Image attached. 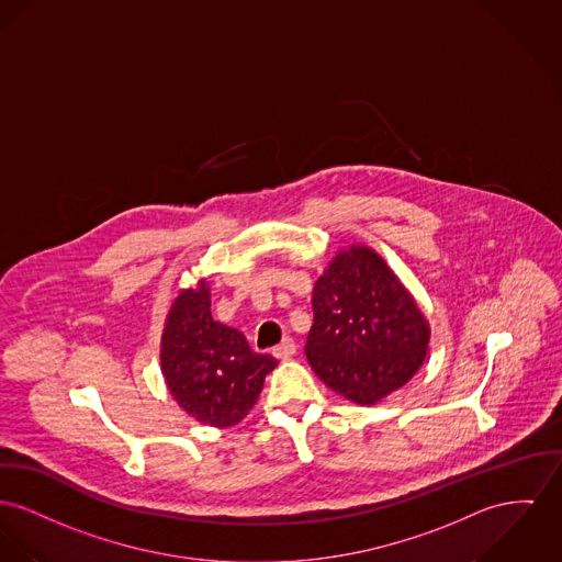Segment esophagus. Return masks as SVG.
<instances>
[{
    "instance_id": "obj_1",
    "label": "esophagus",
    "mask_w": 562,
    "mask_h": 562,
    "mask_svg": "<svg viewBox=\"0 0 562 562\" xmlns=\"http://www.w3.org/2000/svg\"><path fill=\"white\" fill-rule=\"evenodd\" d=\"M295 350H297V345H295V340L293 338H284L282 342L278 346H273V357H278V359H291L293 355H295Z\"/></svg>"
}]
</instances>
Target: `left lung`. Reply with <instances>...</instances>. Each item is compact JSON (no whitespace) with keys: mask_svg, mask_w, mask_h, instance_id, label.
Listing matches in <instances>:
<instances>
[{"mask_svg":"<svg viewBox=\"0 0 562 562\" xmlns=\"http://www.w3.org/2000/svg\"><path fill=\"white\" fill-rule=\"evenodd\" d=\"M305 355L318 379L357 404L406 385L426 359L430 329L395 273L370 248L340 252L316 280Z\"/></svg>","mask_w":562,"mask_h":562,"instance_id":"left-lung-1","label":"left lung"}]
</instances>
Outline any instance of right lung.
Wrapping results in <instances>:
<instances>
[{
    "label": "right lung",
    "instance_id": "add662e5",
    "mask_svg": "<svg viewBox=\"0 0 562 562\" xmlns=\"http://www.w3.org/2000/svg\"><path fill=\"white\" fill-rule=\"evenodd\" d=\"M162 372L179 406L201 424L241 422L278 361L255 352L241 331L214 321L210 289L181 291L162 334Z\"/></svg>",
    "mask_w": 562,
    "mask_h": 562
}]
</instances>
